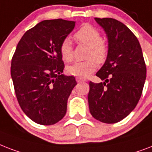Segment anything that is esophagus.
I'll return each instance as SVG.
<instances>
[{
	"mask_svg": "<svg viewBox=\"0 0 152 152\" xmlns=\"http://www.w3.org/2000/svg\"><path fill=\"white\" fill-rule=\"evenodd\" d=\"M76 81L78 83H81V82H87V80H85V79H82V78H79V77H76Z\"/></svg>",
	"mask_w": 152,
	"mask_h": 152,
	"instance_id": "34e87169",
	"label": "esophagus"
}]
</instances>
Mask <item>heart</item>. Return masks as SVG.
I'll use <instances>...</instances> for the list:
<instances>
[{
  "instance_id": "1",
  "label": "heart",
  "mask_w": 152,
  "mask_h": 152,
  "mask_svg": "<svg viewBox=\"0 0 152 152\" xmlns=\"http://www.w3.org/2000/svg\"><path fill=\"white\" fill-rule=\"evenodd\" d=\"M74 38L80 44L88 46L87 58L89 59L69 65L66 68V71L72 76L86 78L95 71L97 68L96 62L99 64L104 62L108 54V44L102 39L99 30L89 24L83 25L74 34ZM59 51L63 61L67 62L72 61L73 50L69 39L66 38L61 42Z\"/></svg>"
}]
</instances>
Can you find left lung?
Wrapping results in <instances>:
<instances>
[{"instance_id": "left-lung-1", "label": "left lung", "mask_w": 152, "mask_h": 152, "mask_svg": "<svg viewBox=\"0 0 152 152\" xmlns=\"http://www.w3.org/2000/svg\"><path fill=\"white\" fill-rule=\"evenodd\" d=\"M108 40V54L96 73L103 83L90 82L88 103L92 116L115 123L134 110L146 79V65L137 38L126 26L111 18H95Z\"/></svg>"}]
</instances>
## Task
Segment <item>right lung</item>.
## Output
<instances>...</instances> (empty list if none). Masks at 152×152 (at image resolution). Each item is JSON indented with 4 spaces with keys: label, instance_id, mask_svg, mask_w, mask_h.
Listing matches in <instances>:
<instances>
[{
    "label": "right lung",
    "instance_id": "right-lung-1",
    "mask_svg": "<svg viewBox=\"0 0 152 152\" xmlns=\"http://www.w3.org/2000/svg\"><path fill=\"white\" fill-rule=\"evenodd\" d=\"M76 22L44 20L27 30L12 59L11 76L18 104L33 122L49 126L65 116L67 102L76 85L65 76L59 48Z\"/></svg>",
    "mask_w": 152,
    "mask_h": 152
}]
</instances>
